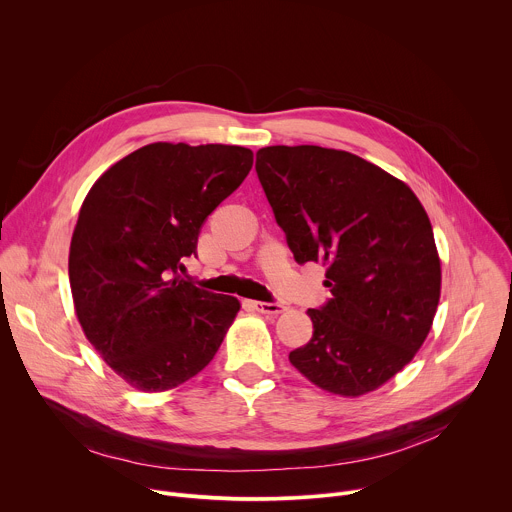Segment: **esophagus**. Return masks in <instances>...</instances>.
<instances>
[{"label":"esophagus","instance_id":"esophagus-1","mask_svg":"<svg viewBox=\"0 0 512 512\" xmlns=\"http://www.w3.org/2000/svg\"><path fill=\"white\" fill-rule=\"evenodd\" d=\"M253 308L261 314H269V316H279L281 312H285L283 304H275V302H253Z\"/></svg>","mask_w":512,"mask_h":512}]
</instances>
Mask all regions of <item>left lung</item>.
<instances>
[{
  "instance_id": "8db88e82",
  "label": "left lung",
  "mask_w": 512,
  "mask_h": 512,
  "mask_svg": "<svg viewBox=\"0 0 512 512\" xmlns=\"http://www.w3.org/2000/svg\"><path fill=\"white\" fill-rule=\"evenodd\" d=\"M259 182L298 263H322L332 298L289 362L316 387L367 395L413 360L442 294L429 216L379 166L320 145L257 152Z\"/></svg>"
}]
</instances>
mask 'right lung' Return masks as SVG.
<instances>
[{"mask_svg": "<svg viewBox=\"0 0 512 512\" xmlns=\"http://www.w3.org/2000/svg\"><path fill=\"white\" fill-rule=\"evenodd\" d=\"M253 168L241 145L158 141L89 190L68 253L81 328L133 389L162 393L198 375L241 304L182 279L206 216Z\"/></svg>", "mask_w": 512, "mask_h": 512, "instance_id": "right-lung-1", "label": "right lung"}]
</instances>
